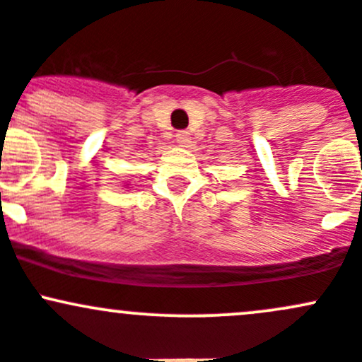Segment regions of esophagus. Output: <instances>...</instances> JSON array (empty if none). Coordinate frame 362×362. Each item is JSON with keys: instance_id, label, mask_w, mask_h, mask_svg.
<instances>
[{"instance_id": "obj_1", "label": "esophagus", "mask_w": 362, "mask_h": 362, "mask_svg": "<svg viewBox=\"0 0 362 362\" xmlns=\"http://www.w3.org/2000/svg\"><path fill=\"white\" fill-rule=\"evenodd\" d=\"M177 144L180 145V147H187V145L191 144V136H189L187 131H178V133H177Z\"/></svg>"}]
</instances>
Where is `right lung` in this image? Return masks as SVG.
I'll list each match as a JSON object with an SVG mask.
<instances>
[{"label":"right lung","mask_w":362,"mask_h":362,"mask_svg":"<svg viewBox=\"0 0 362 362\" xmlns=\"http://www.w3.org/2000/svg\"><path fill=\"white\" fill-rule=\"evenodd\" d=\"M124 185H127V184H124Z\"/></svg>","instance_id":"1"}]
</instances>
